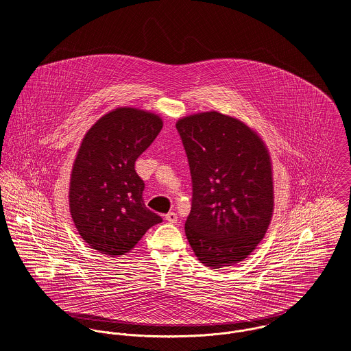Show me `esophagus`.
<instances>
[{"label":"esophagus","mask_w":351,"mask_h":351,"mask_svg":"<svg viewBox=\"0 0 351 351\" xmlns=\"http://www.w3.org/2000/svg\"><path fill=\"white\" fill-rule=\"evenodd\" d=\"M165 219L169 221V223H177V213H174V212H169L166 216H165Z\"/></svg>","instance_id":"obj_1"}]
</instances>
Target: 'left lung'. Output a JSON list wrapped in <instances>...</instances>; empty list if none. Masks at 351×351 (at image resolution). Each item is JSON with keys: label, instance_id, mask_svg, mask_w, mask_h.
Wrapping results in <instances>:
<instances>
[{"label": "left lung", "instance_id": "8db88e82", "mask_svg": "<svg viewBox=\"0 0 351 351\" xmlns=\"http://www.w3.org/2000/svg\"><path fill=\"white\" fill-rule=\"evenodd\" d=\"M192 176V209L185 234L210 269L235 265L263 239L274 195L270 155L241 120L216 110L176 124Z\"/></svg>", "mask_w": 351, "mask_h": 351}]
</instances>
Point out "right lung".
Wrapping results in <instances>:
<instances>
[{
    "label": "right lung",
    "instance_id": "right-lung-1",
    "mask_svg": "<svg viewBox=\"0 0 351 351\" xmlns=\"http://www.w3.org/2000/svg\"><path fill=\"white\" fill-rule=\"evenodd\" d=\"M162 119L136 108H117L86 132L69 191L73 221L82 239L109 256L124 255L162 217L146 208L136 159L162 130Z\"/></svg>",
    "mask_w": 351,
    "mask_h": 351
}]
</instances>
